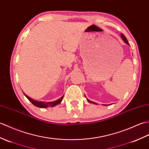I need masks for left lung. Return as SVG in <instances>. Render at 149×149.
Wrapping results in <instances>:
<instances>
[{
	"instance_id": "left-lung-1",
	"label": "left lung",
	"mask_w": 149,
	"mask_h": 149,
	"mask_svg": "<svg viewBox=\"0 0 149 149\" xmlns=\"http://www.w3.org/2000/svg\"><path fill=\"white\" fill-rule=\"evenodd\" d=\"M120 37L122 38V39H123V40L124 41V42H125L126 44H127L128 45V46H130V44H129V43H128V41H127V39L126 38V37L124 36L123 33H121L120 34ZM85 97H86V96H85ZM87 99V100L88 101V102H89V103H93V104H96V105H98L97 103H95V102H92V101H91V100H88V98H86ZM110 105H111V104H110ZM104 105V106H105V105Z\"/></svg>"
}]
</instances>
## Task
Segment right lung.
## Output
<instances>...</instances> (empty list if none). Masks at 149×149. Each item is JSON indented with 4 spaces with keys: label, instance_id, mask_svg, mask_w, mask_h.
Instances as JSON below:
<instances>
[{
    "label": "right lung",
    "instance_id": "right-lung-1",
    "mask_svg": "<svg viewBox=\"0 0 149 149\" xmlns=\"http://www.w3.org/2000/svg\"><path fill=\"white\" fill-rule=\"evenodd\" d=\"M24 95H25V96L28 98V100H29L33 105H35L37 107H39V108H46V107H53L54 106L58 105L60 103H61L62 100L63 98V96H62L60 98L58 99L57 100H55V101L49 102H44L42 101H37V100L31 98L29 96L25 95V93H24Z\"/></svg>",
    "mask_w": 149,
    "mask_h": 149
}]
</instances>
